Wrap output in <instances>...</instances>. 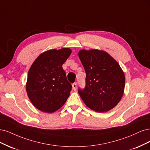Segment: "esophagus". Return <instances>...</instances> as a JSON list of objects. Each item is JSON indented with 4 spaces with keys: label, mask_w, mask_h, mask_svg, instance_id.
<instances>
[{
    "label": "esophagus",
    "mask_w": 150,
    "mask_h": 150,
    "mask_svg": "<svg viewBox=\"0 0 150 150\" xmlns=\"http://www.w3.org/2000/svg\"><path fill=\"white\" fill-rule=\"evenodd\" d=\"M72 87H73V89L74 90H76V88H77V84L76 82H75V83H74L73 84H72Z\"/></svg>",
    "instance_id": "1"
}]
</instances>
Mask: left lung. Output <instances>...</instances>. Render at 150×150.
<instances>
[{"instance_id": "8db88e82", "label": "left lung", "mask_w": 150, "mask_h": 150, "mask_svg": "<svg viewBox=\"0 0 150 150\" xmlns=\"http://www.w3.org/2000/svg\"><path fill=\"white\" fill-rule=\"evenodd\" d=\"M79 56L86 73L85 86L78 92L88 108L106 112L122 98L125 76L118 62L107 52L81 50Z\"/></svg>"}]
</instances>
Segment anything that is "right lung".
Masks as SVG:
<instances>
[{
	"label": "right lung",
	"instance_id": "obj_1",
	"mask_svg": "<svg viewBox=\"0 0 150 150\" xmlns=\"http://www.w3.org/2000/svg\"><path fill=\"white\" fill-rule=\"evenodd\" d=\"M71 53L68 48L50 50L38 56L28 73L26 90L34 107L53 113L66 102L71 90L62 65Z\"/></svg>",
	"mask_w": 150,
	"mask_h": 150
}]
</instances>
